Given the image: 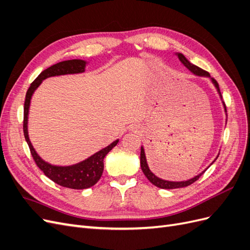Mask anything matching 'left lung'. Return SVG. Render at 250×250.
Instances as JSON below:
<instances>
[{"label":"left lung","instance_id":"obj_1","mask_svg":"<svg viewBox=\"0 0 250 250\" xmlns=\"http://www.w3.org/2000/svg\"><path fill=\"white\" fill-rule=\"evenodd\" d=\"M177 56H178L180 62H183V64H185V65L188 67V69L190 70L191 72H193L195 75H198V76H207V77H209V74H208L207 71H204V70L200 69L199 66L191 63L183 54H180V53H178ZM211 81H213V83L215 84L216 88L218 89L219 94H220V96H221L220 88H219L218 82H217L214 78H211ZM224 107H225V104H224ZM225 110H226V107H225ZM141 168H142V171L144 172V174H145V176L148 178V180L150 181V183L153 184L154 186H156V187H158V188H178L188 187V186L192 185L193 183H195L196 180H198L199 177L202 175V174H203L204 172H206V170H204L202 173L199 174V175L195 176V177L192 178V179L186 180V181H176V183H175V181L163 180V179H161V178L156 177V176L154 175V174L149 170L148 165H147V161H146L145 152H144V148H143V147L141 148Z\"/></svg>","mask_w":250,"mask_h":250}]
</instances>
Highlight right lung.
Instances as JSON below:
<instances>
[{"instance_id":"1","label":"right lung","mask_w":250,"mask_h":250,"mask_svg":"<svg viewBox=\"0 0 250 250\" xmlns=\"http://www.w3.org/2000/svg\"><path fill=\"white\" fill-rule=\"evenodd\" d=\"M85 62L80 59H73V60H65V62H58L54 65L48 67L47 70L42 71L37 78L31 83L29 86L26 99L24 104V122H22V129H24V135L26 142L28 143V146L30 149V152L33 157L35 164L43 173L44 175L49 177L52 181L55 184L75 188V190H82V188H87L93 187L98 183L102 176L104 164L103 160L105 155H106L109 151L115 147L119 140L115 141L112 144L106 148L100 150L99 152L95 153L87 160L83 161L79 164L73 165V166H66V167H62V166H53L48 164L47 162L42 161V158L35 152L33 146L31 145V142L28 137V130H27V123H28V112L30 106V100L34 93V90L40 86L42 81L48 77L52 76H58V75H65V74H76L84 72Z\"/></svg>"}]
</instances>
